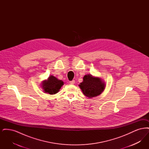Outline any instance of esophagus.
Wrapping results in <instances>:
<instances>
[{"instance_id": "1", "label": "esophagus", "mask_w": 149, "mask_h": 149, "mask_svg": "<svg viewBox=\"0 0 149 149\" xmlns=\"http://www.w3.org/2000/svg\"><path fill=\"white\" fill-rule=\"evenodd\" d=\"M70 84H71V85H73V84H75V80H72V81H70Z\"/></svg>"}]
</instances>
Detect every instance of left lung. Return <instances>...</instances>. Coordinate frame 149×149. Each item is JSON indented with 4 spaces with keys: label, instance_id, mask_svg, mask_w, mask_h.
<instances>
[{
    "label": "left lung",
    "instance_id": "8db88e82",
    "mask_svg": "<svg viewBox=\"0 0 149 149\" xmlns=\"http://www.w3.org/2000/svg\"><path fill=\"white\" fill-rule=\"evenodd\" d=\"M106 85L104 81L101 78L87 74L83 77V81L79 86L85 96L92 98L101 94Z\"/></svg>",
    "mask_w": 149,
    "mask_h": 149
}]
</instances>
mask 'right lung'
I'll return each instance as SVG.
<instances>
[{
  "label": "right lung",
  "mask_w": 149,
  "mask_h": 149,
  "mask_svg": "<svg viewBox=\"0 0 149 149\" xmlns=\"http://www.w3.org/2000/svg\"><path fill=\"white\" fill-rule=\"evenodd\" d=\"M63 85L64 81L63 80L58 79L53 75H50L47 80L42 81L41 86L43 92L53 95L56 94Z\"/></svg>",
  "instance_id": "1"
}]
</instances>
